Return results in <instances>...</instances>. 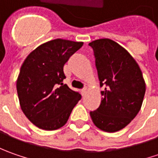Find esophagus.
Returning <instances> with one entry per match:
<instances>
[{"label": "esophagus", "mask_w": 158, "mask_h": 158, "mask_svg": "<svg viewBox=\"0 0 158 158\" xmlns=\"http://www.w3.org/2000/svg\"><path fill=\"white\" fill-rule=\"evenodd\" d=\"M81 93H82V96H84L85 95V93H86V88H83L81 89Z\"/></svg>", "instance_id": "34e87169"}]
</instances>
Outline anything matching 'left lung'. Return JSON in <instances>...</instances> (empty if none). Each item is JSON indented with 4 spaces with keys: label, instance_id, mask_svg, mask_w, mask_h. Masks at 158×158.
<instances>
[{
    "label": "left lung",
    "instance_id": "obj_1",
    "mask_svg": "<svg viewBox=\"0 0 158 158\" xmlns=\"http://www.w3.org/2000/svg\"><path fill=\"white\" fill-rule=\"evenodd\" d=\"M93 49L103 96L99 107L89 112L99 129L117 132L124 128L139 112L146 85L135 59L125 48L109 39L89 44Z\"/></svg>",
    "mask_w": 158,
    "mask_h": 158
}]
</instances>
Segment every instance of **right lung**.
Listing matches in <instances>:
<instances>
[{
  "mask_svg": "<svg viewBox=\"0 0 158 158\" xmlns=\"http://www.w3.org/2000/svg\"><path fill=\"white\" fill-rule=\"evenodd\" d=\"M82 42L53 40L37 47L22 65L16 82L22 111L35 126L55 130L67 123L82 98L63 81V67Z\"/></svg>",
  "mask_w": 158,
  "mask_h": 158,
  "instance_id": "1",
  "label": "right lung"
}]
</instances>
